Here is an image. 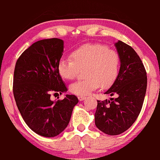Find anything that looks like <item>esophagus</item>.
<instances>
[{
  "instance_id": "1",
  "label": "esophagus",
  "mask_w": 160,
  "mask_h": 160,
  "mask_svg": "<svg viewBox=\"0 0 160 160\" xmlns=\"http://www.w3.org/2000/svg\"><path fill=\"white\" fill-rule=\"evenodd\" d=\"M78 100H79L80 101H84V100H85V99L86 98H85V97H84V96H78Z\"/></svg>"
}]
</instances>
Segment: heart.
Segmentation results:
<instances>
[{
	"label": "heart",
	"mask_w": 160,
	"mask_h": 160,
	"mask_svg": "<svg viewBox=\"0 0 160 160\" xmlns=\"http://www.w3.org/2000/svg\"><path fill=\"white\" fill-rule=\"evenodd\" d=\"M71 59H61L57 70L62 78L72 80L78 69H83L85 79L71 84L70 92L86 96L100 86L108 88L118 78L121 68V58L118 52L101 44L82 45L70 53Z\"/></svg>",
	"instance_id": "obj_1"
}]
</instances>
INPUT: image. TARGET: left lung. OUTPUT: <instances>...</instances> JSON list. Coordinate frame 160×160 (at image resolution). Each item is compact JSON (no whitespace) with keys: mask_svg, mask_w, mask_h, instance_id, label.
<instances>
[{"mask_svg":"<svg viewBox=\"0 0 160 160\" xmlns=\"http://www.w3.org/2000/svg\"><path fill=\"white\" fill-rule=\"evenodd\" d=\"M121 58L118 78L104 92L116 98L98 101L95 125L108 135H118L134 123L141 111L147 85V72L140 56L125 42L114 44Z\"/></svg>","mask_w":160,"mask_h":160,"instance_id":"obj_1","label":"left lung"}]
</instances>
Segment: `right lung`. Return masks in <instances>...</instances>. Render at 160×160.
Returning <instances> with one entry per match:
<instances>
[{"label":"right lung","instance_id":"right-lung-1","mask_svg":"<svg viewBox=\"0 0 160 160\" xmlns=\"http://www.w3.org/2000/svg\"><path fill=\"white\" fill-rule=\"evenodd\" d=\"M63 49L62 39L37 41L22 53L14 68L13 92L19 111L32 131L45 137H56L66 128L78 102L73 94L50 99L52 93L67 91L57 70Z\"/></svg>","mask_w":160,"mask_h":160}]
</instances>
